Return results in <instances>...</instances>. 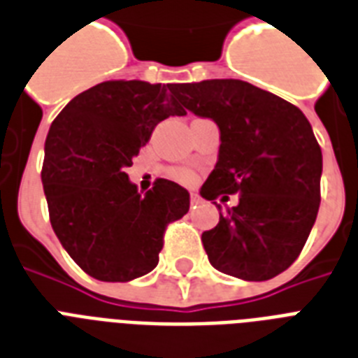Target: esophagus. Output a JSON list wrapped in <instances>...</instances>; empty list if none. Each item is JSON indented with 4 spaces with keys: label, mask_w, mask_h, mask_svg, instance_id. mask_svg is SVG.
<instances>
[{
    "label": "esophagus",
    "mask_w": 358,
    "mask_h": 358,
    "mask_svg": "<svg viewBox=\"0 0 358 358\" xmlns=\"http://www.w3.org/2000/svg\"><path fill=\"white\" fill-rule=\"evenodd\" d=\"M189 201H191V206L196 208V206H199V204H201V202H202V199H201V196H199V195H196V193H191Z\"/></svg>",
    "instance_id": "34e87169"
}]
</instances>
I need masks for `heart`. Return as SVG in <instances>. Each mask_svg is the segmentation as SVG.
<instances>
[{"label": "heart", "mask_w": 358, "mask_h": 358, "mask_svg": "<svg viewBox=\"0 0 358 358\" xmlns=\"http://www.w3.org/2000/svg\"><path fill=\"white\" fill-rule=\"evenodd\" d=\"M174 180H178L182 184H193L196 178V174L191 171V169H174L173 173H171Z\"/></svg>", "instance_id": "heart-1"}]
</instances>
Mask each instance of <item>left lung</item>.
<instances>
[{
  "label": "left lung",
  "mask_w": 358,
  "mask_h": 358,
  "mask_svg": "<svg viewBox=\"0 0 358 358\" xmlns=\"http://www.w3.org/2000/svg\"><path fill=\"white\" fill-rule=\"evenodd\" d=\"M185 109L217 122L219 162L201 195L239 193L238 206L202 234L217 271L243 280H269L301 255L322 191V148L299 108L247 81L208 80L174 85Z\"/></svg>",
  "instance_id": "obj_1"
}]
</instances>
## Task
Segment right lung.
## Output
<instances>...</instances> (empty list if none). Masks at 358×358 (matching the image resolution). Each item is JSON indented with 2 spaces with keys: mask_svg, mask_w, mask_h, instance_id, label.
I'll return each instance as SVG.
<instances>
[{
  "mask_svg": "<svg viewBox=\"0 0 358 358\" xmlns=\"http://www.w3.org/2000/svg\"><path fill=\"white\" fill-rule=\"evenodd\" d=\"M173 91V83L103 81L72 98L48 131L41 176L53 232L98 280L150 273L169 223L189 210L182 185L157 178L141 195L126 174L157 124L185 115Z\"/></svg>",
  "mask_w": 358,
  "mask_h": 358,
  "instance_id": "add662e5",
  "label": "right lung"
}]
</instances>
